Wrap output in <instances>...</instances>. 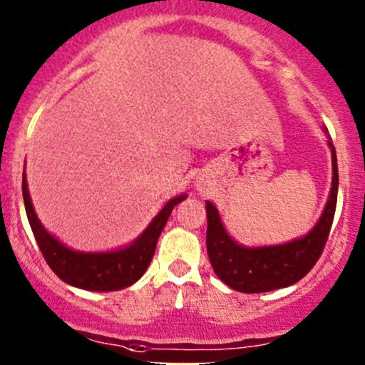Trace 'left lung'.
I'll use <instances>...</instances> for the list:
<instances>
[{
	"mask_svg": "<svg viewBox=\"0 0 365 365\" xmlns=\"http://www.w3.org/2000/svg\"><path fill=\"white\" fill-rule=\"evenodd\" d=\"M329 145L332 148L334 169L329 203L318 224L300 240L274 247H242L226 233L215 206L206 201V251L217 277L230 288L242 293H264L286 288L305 277L319 259L332 227L339 185L336 148L330 141Z\"/></svg>",
	"mask_w": 365,
	"mask_h": 365,
	"instance_id": "left-lung-1",
	"label": "left lung"
}]
</instances>
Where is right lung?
Returning a JSON list of instances; mask_svg holds the SVG:
<instances>
[{"label": "right lung", "mask_w": 365, "mask_h": 365, "mask_svg": "<svg viewBox=\"0 0 365 365\" xmlns=\"http://www.w3.org/2000/svg\"><path fill=\"white\" fill-rule=\"evenodd\" d=\"M23 197L29 226H31L40 252L51 270L61 281L68 282L76 288L90 289V292H116V289H123L134 284L148 268L153 252H155L157 240H159L175 205L185 200V196H178L168 201L159 215L152 220L145 233L130 247H125L116 252L88 254L70 251L43 230L31 206L26 176H23Z\"/></svg>", "instance_id": "right-lung-1"}]
</instances>
